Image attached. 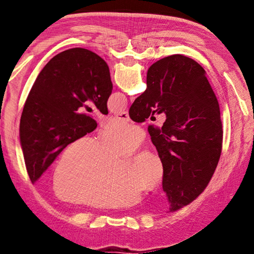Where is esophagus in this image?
Instances as JSON below:
<instances>
[{
  "instance_id": "1",
  "label": "esophagus",
  "mask_w": 254,
  "mask_h": 254,
  "mask_svg": "<svg viewBox=\"0 0 254 254\" xmlns=\"http://www.w3.org/2000/svg\"><path fill=\"white\" fill-rule=\"evenodd\" d=\"M115 117H117L119 120L121 121H124V122H128L129 121V115L127 111H122L115 114Z\"/></svg>"
}]
</instances>
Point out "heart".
<instances>
[{"mask_svg":"<svg viewBox=\"0 0 254 254\" xmlns=\"http://www.w3.org/2000/svg\"><path fill=\"white\" fill-rule=\"evenodd\" d=\"M143 141L142 130L125 122L109 123L94 142L80 137L61 153L53 173V190L63 200L99 209L128 206L140 199V191L153 190L163 177L158 157L143 151L125 172L119 156L129 155Z\"/></svg>","mask_w":254,"mask_h":254,"instance_id":"1","label":"heart"}]
</instances>
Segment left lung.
I'll return each mask as SVG.
<instances>
[{
    "mask_svg": "<svg viewBox=\"0 0 254 254\" xmlns=\"http://www.w3.org/2000/svg\"><path fill=\"white\" fill-rule=\"evenodd\" d=\"M111 92L109 67L93 52L75 48L49 61L29 92L20 121V143L32 183L68 144L97 127L91 117L78 112L84 102L92 101L108 114Z\"/></svg>",
    "mask_w": 254,
    "mask_h": 254,
    "instance_id": "obj_1",
    "label": "left lung"
}]
</instances>
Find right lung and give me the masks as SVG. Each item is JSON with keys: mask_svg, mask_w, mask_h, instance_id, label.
<instances>
[{"mask_svg": "<svg viewBox=\"0 0 254 254\" xmlns=\"http://www.w3.org/2000/svg\"><path fill=\"white\" fill-rule=\"evenodd\" d=\"M147 88L129 109L136 123L151 112L165 113L162 127H148L163 166L162 187L170 212L200 195L216 170L222 147V124L217 98L195 60L172 55L153 64Z\"/></svg>", "mask_w": 254, "mask_h": 254, "instance_id": "1", "label": "right lung"}]
</instances>
